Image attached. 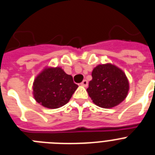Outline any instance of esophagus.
Listing matches in <instances>:
<instances>
[{
    "instance_id": "esophagus-1",
    "label": "esophagus",
    "mask_w": 155,
    "mask_h": 155,
    "mask_svg": "<svg viewBox=\"0 0 155 155\" xmlns=\"http://www.w3.org/2000/svg\"><path fill=\"white\" fill-rule=\"evenodd\" d=\"M87 84H88V83H87V80H84L81 83V86H84V87H87Z\"/></svg>"
}]
</instances>
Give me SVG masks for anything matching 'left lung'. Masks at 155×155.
<instances>
[{"label":"left lung","instance_id":"1","mask_svg":"<svg viewBox=\"0 0 155 155\" xmlns=\"http://www.w3.org/2000/svg\"><path fill=\"white\" fill-rule=\"evenodd\" d=\"M87 88L92 102L99 107L113 108L126 98L129 82L124 71L110 64L94 68Z\"/></svg>","mask_w":155,"mask_h":155}]
</instances>
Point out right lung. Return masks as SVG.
<instances>
[{
    "mask_svg": "<svg viewBox=\"0 0 155 155\" xmlns=\"http://www.w3.org/2000/svg\"><path fill=\"white\" fill-rule=\"evenodd\" d=\"M78 87L61 68H46L34 81V98L44 107L57 109L69 102Z\"/></svg>",
    "mask_w": 155,
    "mask_h": 155,
    "instance_id": "obj_1",
    "label": "right lung"
}]
</instances>
